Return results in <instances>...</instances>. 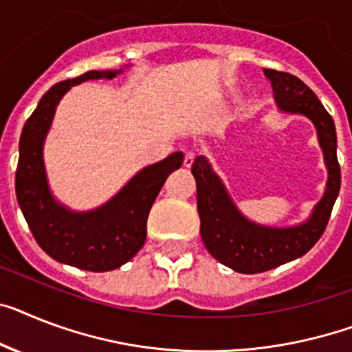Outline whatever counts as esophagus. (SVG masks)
I'll return each instance as SVG.
<instances>
[{"label": "esophagus", "instance_id": "34e87169", "mask_svg": "<svg viewBox=\"0 0 352 352\" xmlns=\"http://www.w3.org/2000/svg\"><path fill=\"white\" fill-rule=\"evenodd\" d=\"M194 158H196V155H194V153H190V151H188V153H185V156H183V165H185V167H192Z\"/></svg>", "mask_w": 352, "mask_h": 352}]
</instances>
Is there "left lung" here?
<instances>
[{"label":"left lung","instance_id":"obj_1","mask_svg":"<svg viewBox=\"0 0 352 352\" xmlns=\"http://www.w3.org/2000/svg\"><path fill=\"white\" fill-rule=\"evenodd\" d=\"M264 75L272 84L278 111L302 115L315 126L327 169V183L324 196L313 207L306 221L292 226H268L252 221L239 210L205 156L194 160L197 214L201 219L199 232L205 248L221 264L248 275L268 272L307 254L326 230L340 192L336 129L326 107L295 75L277 69H264Z\"/></svg>","mask_w":352,"mask_h":352}]
</instances>
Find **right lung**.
Masks as SVG:
<instances>
[{
  "label": "right lung",
  "instance_id": "add662e5",
  "mask_svg": "<svg viewBox=\"0 0 352 352\" xmlns=\"http://www.w3.org/2000/svg\"><path fill=\"white\" fill-rule=\"evenodd\" d=\"M122 74L124 68L91 69L52 86L26 120L19 140L16 196L37 245L57 263L88 272H111L138 254L160 188L183 164V153H173L144 167L111 199L91 210H72L52 194L43 151L60 98L72 86L98 78L113 80Z\"/></svg>",
  "mask_w": 352,
  "mask_h": 352
}]
</instances>
